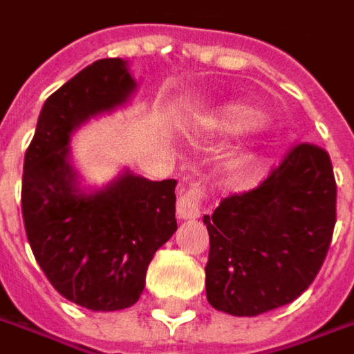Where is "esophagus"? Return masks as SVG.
<instances>
[{"label":"esophagus","mask_w":354,"mask_h":354,"mask_svg":"<svg viewBox=\"0 0 354 354\" xmlns=\"http://www.w3.org/2000/svg\"><path fill=\"white\" fill-rule=\"evenodd\" d=\"M206 198V187L205 183L196 181L191 183L179 196L177 201V214L183 220H193L201 216L203 205H205Z\"/></svg>","instance_id":"obj_1"}]
</instances>
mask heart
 Wrapping results in <instances>:
<instances>
[{
  "label": "heart",
  "instance_id": "heart-1",
  "mask_svg": "<svg viewBox=\"0 0 354 354\" xmlns=\"http://www.w3.org/2000/svg\"><path fill=\"white\" fill-rule=\"evenodd\" d=\"M257 111L241 103H230L222 106L220 111H216L214 124L220 130H224L227 134H239L243 130H248L251 124L257 122Z\"/></svg>",
  "mask_w": 354,
  "mask_h": 354
}]
</instances>
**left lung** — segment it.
Listing matches in <instances>:
<instances>
[{"instance_id": "1", "label": "left lung", "mask_w": 354, "mask_h": 354, "mask_svg": "<svg viewBox=\"0 0 354 354\" xmlns=\"http://www.w3.org/2000/svg\"><path fill=\"white\" fill-rule=\"evenodd\" d=\"M337 220V185L326 149L300 142L245 193L205 216L210 236L206 298L232 315L294 302L326 261Z\"/></svg>"}]
</instances>
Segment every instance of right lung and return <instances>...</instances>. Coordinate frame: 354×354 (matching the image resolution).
<instances>
[{
  "label": "right lung",
  "mask_w": 354,
  "mask_h": 354,
  "mask_svg": "<svg viewBox=\"0 0 354 354\" xmlns=\"http://www.w3.org/2000/svg\"><path fill=\"white\" fill-rule=\"evenodd\" d=\"M134 87L120 58L93 62L46 99L25 153L21 208L35 259L66 300L93 312L136 304L153 253L177 230L175 179L127 173L95 194L75 187L70 134Z\"/></svg>",
  "instance_id": "1"
}]
</instances>
